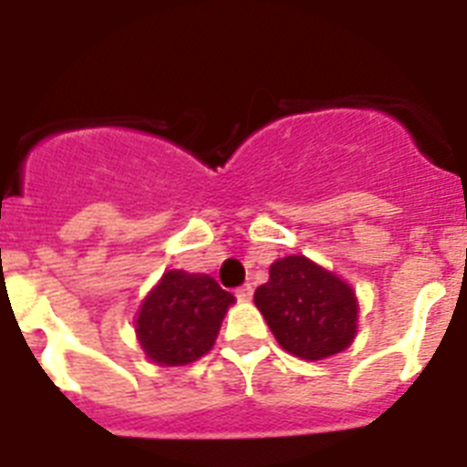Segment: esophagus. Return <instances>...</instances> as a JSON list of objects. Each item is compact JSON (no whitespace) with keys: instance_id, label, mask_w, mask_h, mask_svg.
Instances as JSON below:
<instances>
[{"instance_id":"esophagus-1","label":"esophagus","mask_w":467,"mask_h":467,"mask_svg":"<svg viewBox=\"0 0 467 467\" xmlns=\"http://www.w3.org/2000/svg\"><path fill=\"white\" fill-rule=\"evenodd\" d=\"M236 296H238V299H243V301L250 299V296H253V285H250V283L241 285V287L236 290Z\"/></svg>"}]
</instances>
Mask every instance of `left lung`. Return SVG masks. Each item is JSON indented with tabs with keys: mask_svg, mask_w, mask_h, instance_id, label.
I'll return each instance as SVG.
<instances>
[{
	"mask_svg": "<svg viewBox=\"0 0 467 467\" xmlns=\"http://www.w3.org/2000/svg\"><path fill=\"white\" fill-rule=\"evenodd\" d=\"M254 304L278 344L301 360L341 353L356 337L353 290L299 254L271 264L269 283L254 290Z\"/></svg>",
	"mask_w": 467,
	"mask_h": 467,
	"instance_id": "1",
	"label": "left lung"
}]
</instances>
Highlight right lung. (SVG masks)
<instances>
[{
	"label": "right lung",
	"mask_w": 467,
	"mask_h": 467,
	"mask_svg": "<svg viewBox=\"0 0 467 467\" xmlns=\"http://www.w3.org/2000/svg\"><path fill=\"white\" fill-rule=\"evenodd\" d=\"M234 301L210 275L166 271L140 308L138 337L144 353L166 367L198 360L213 348Z\"/></svg>",
	"instance_id": "right-lung-1"
}]
</instances>
